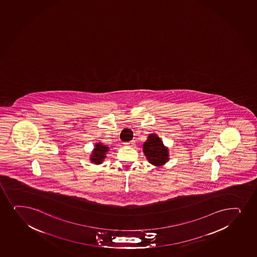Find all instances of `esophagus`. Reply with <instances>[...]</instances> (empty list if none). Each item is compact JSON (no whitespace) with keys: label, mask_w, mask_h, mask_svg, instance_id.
Instances as JSON below:
<instances>
[{"label":"esophagus","mask_w":257,"mask_h":257,"mask_svg":"<svg viewBox=\"0 0 257 257\" xmlns=\"http://www.w3.org/2000/svg\"><path fill=\"white\" fill-rule=\"evenodd\" d=\"M124 146H126V147H133V145H134V143L133 141L127 142V143H124Z\"/></svg>","instance_id":"1"}]
</instances>
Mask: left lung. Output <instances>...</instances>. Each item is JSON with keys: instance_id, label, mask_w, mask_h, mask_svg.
Instances as JSON below:
<instances>
[{"instance_id": "8db88e82", "label": "left lung", "mask_w": 257, "mask_h": 257, "mask_svg": "<svg viewBox=\"0 0 257 257\" xmlns=\"http://www.w3.org/2000/svg\"><path fill=\"white\" fill-rule=\"evenodd\" d=\"M143 151L148 162L156 167H161L169 161L168 148L163 145L162 139L155 133L148 136V139L143 145Z\"/></svg>"}]
</instances>
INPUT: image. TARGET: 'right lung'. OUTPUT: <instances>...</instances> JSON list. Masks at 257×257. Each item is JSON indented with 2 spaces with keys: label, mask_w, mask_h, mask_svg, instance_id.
I'll use <instances>...</instances> for the list:
<instances>
[{
  "label": "right lung",
  "mask_w": 257,
  "mask_h": 257,
  "mask_svg": "<svg viewBox=\"0 0 257 257\" xmlns=\"http://www.w3.org/2000/svg\"><path fill=\"white\" fill-rule=\"evenodd\" d=\"M108 150L109 148L107 147V145H103L101 143H96L89 156V161L95 165L101 164L107 157Z\"/></svg>",
  "instance_id": "add662e5"
}]
</instances>
